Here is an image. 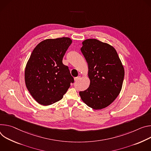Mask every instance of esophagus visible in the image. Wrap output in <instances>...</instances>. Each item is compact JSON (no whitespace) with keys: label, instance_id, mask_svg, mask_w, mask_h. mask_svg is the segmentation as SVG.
<instances>
[{"label":"esophagus","instance_id":"1","mask_svg":"<svg viewBox=\"0 0 151 151\" xmlns=\"http://www.w3.org/2000/svg\"><path fill=\"white\" fill-rule=\"evenodd\" d=\"M80 78V76H78V77L74 78V80H75L76 81H78Z\"/></svg>","mask_w":151,"mask_h":151}]
</instances>
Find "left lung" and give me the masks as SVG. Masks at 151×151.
Segmentation results:
<instances>
[{"mask_svg":"<svg viewBox=\"0 0 151 151\" xmlns=\"http://www.w3.org/2000/svg\"><path fill=\"white\" fill-rule=\"evenodd\" d=\"M81 52L88 65L89 88L79 92L82 101L94 110L111 104L122 87L124 68L115 48L96 39L83 41Z\"/></svg>","mask_w":151,"mask_h":151,"instance_id":"left-lung-1","label":"left lung"}]
</instances>
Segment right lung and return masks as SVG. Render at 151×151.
Segmentation results:
<instances>
[{
	"mask_svg": "<svg viewBox=\"0 0 151 151\" xmlns=\"http://www.w3.org/2000/svg\"><path fill=\"white\" fill-rule=\"evenodd\" d=\"M72 43L68 37L47 39L33 49L24 71L26 86L32 96L42 106L62 99L71 83H74L63 57Z\"/></svg>",
	"mask_w": 151,
	"mask_h": 151,
	"instance_id": "obj_1",
	"label": "right lung"
}]
</instances>
